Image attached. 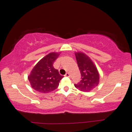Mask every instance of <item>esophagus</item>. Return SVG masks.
I'll use <instances>...</instances> for the list:
<instances>
[{
  "label": "esophagus",
  "instance_id": "obj_1",
  "mask_svg": "<svg viewBox=\"0 0 132 132\" xmlns=\"http://www.w3.org/2000/svg\"><path fill=\"white\" fill-rule=\"evenodd\" d=\"M64 76H66V77H70L69 73H66L65 74V75H64Z\"/></svg>",
  "mask_w": 132,
  "mask_h": 132
}]
</instances>
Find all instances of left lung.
<instances>
[{
  "instance_id": "8db88e82",
  "label": "left lung",
  "mask_w": 132,
  "mask_h": 132,
  "mask_svg": "<svg viewBox=\"0 0 132 132\" xmlns=\"http://www.w3.org/2000/svg\"><path fill=\"white\" fill-rule=\"evenodd\" d=\"M77 65L81 73V80L75 86L85 92L92 90L97 86L99 81V75L95 64L85 53H75Z\"/></svg>"
}]
</instances>
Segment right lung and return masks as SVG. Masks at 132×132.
<instances>
[{
    "label": "right lung",
    "instance_id": "obj_1",
    "mask_svg": "<svg viewBox=\"0 0 132 132\" xmlns=\"http://www.w3.org/2000/svg\"><path fill=\"white\" fill-rule=\"evenodd\" d=\"M59 55V54L55 52L48 54L33 68L28 79L35 90L47 93L57 88L60 80L63 77L53 67Z\"/></svg>",
    "mask_w": 132,
    "mask_h": 132
}]
</instances>
